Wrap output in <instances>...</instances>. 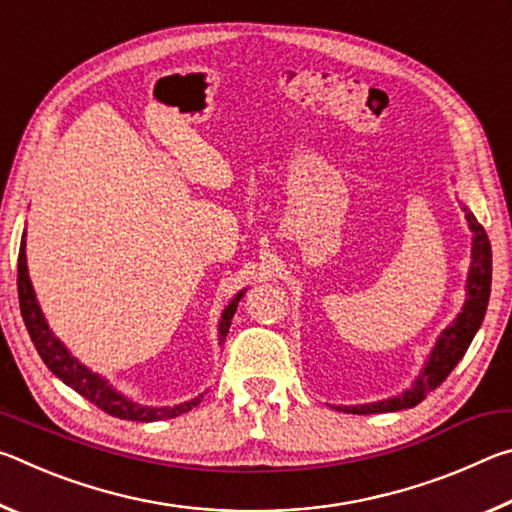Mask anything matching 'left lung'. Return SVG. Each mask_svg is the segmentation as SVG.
Listing matches in <instances>:
<instances>
[{
  "instance_id": "obj_1",
  "label": "left lung",
  "mask_w": 512,
  "mask_h": 512,
  "mask_svg": "<svg viewBox=\"0 0 512 512\" xmlns=\"http://www.w3.org/2000/svg\"><path fill=\"white\" fill-rule=\"evenodd\" d=\"M467 223L474 232L472 239V266L470 277H467V300L465 307L458 318L449 325L436 343V348L429 354L427 366H424L422 375L415 379L413 388L402 393L400 397H391V400H381L377 404H361V406H336L339 411L357 413V415H370V413H388V411H402L413 409L420 404L424 397L443 384L449 377V372L456 368V363L463 359V354L470 348L476 329L481 327L485 309H488L490 300V284H492V248L490 239L485 235L483 225L476 221L472 212L465 210Z\"/></svg>"
}]
</instances>
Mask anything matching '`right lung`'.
<instances>
[{
	"label": "right lung",
	"mask_w": 512,
	"mask_h": 512,
	"mask_svg": "<svg viewBox=\"0 0 512 512\" xmlns=\"http://www.w3.org/2000/svg\"><path fill=\"white\" fill-rule=\"evenodd\" d=\"M24 237H27V230H24L20 255H17V296H20V311H22L24 325H27V329H29L31 341H33V345H36V350L40 354V359L47 363V368L54 372L58 379H63L69 388H74L76 393L83 395L85 400L92 402L97 409L106 411L108 415H115V418H121V420L155 422V420L178 418L180 413L192 411L194 406L201 402L203 395L194 397L192 402H185L178 406H162V409H158V406L135 404L128 400V397L117 393L115 388H110L106 379L94 375V372L85 368L83 363L76 361L72 354L67 352L65 345L60 343L54 334H51L47 320H45V316H42V311L38 307L36 293H33L29 271H27V253H24L27 241H24ZM241 296H244V293H239V296L232 300L223 311L221 323H219V341L221 343L225 341V336H228L232 316H235Z\"/></svg>",
	"instance_id": "1"
}]
</instances>
